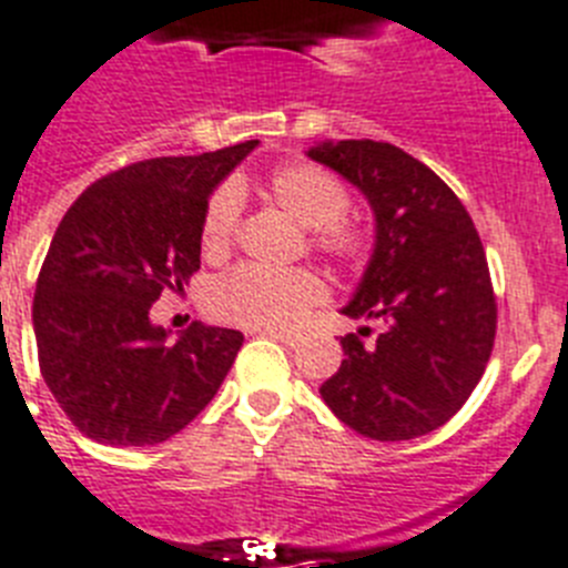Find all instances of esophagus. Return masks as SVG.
I'll list each match as a JSON object with an SVG mask.
<instances>
[{"mask_svg":"<svg viewBox=\"0 0 568 568\" xmlns=\"http://www.w3.org/2000/svg\"><path fill=\"white\" fill-rule=\"evenodd\" d=\"M264 336H273V339L284 342V345H290V348H295L298 342H302V334H293V331H261Z\"/></svg>","mask_w":568,"mask_h":568,"instance_id":"1","label":"esophagus"}]
</instances>
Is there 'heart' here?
I'll return each mask as SVG.
<instances>
[{
  "instance_id": "1",
  "label": "heart",
  "mask_w": 568,
  "mask_h": 568,
  "mask_svg": "<svg viewBox=\"0 0 568 568\" xmlns=\"http://www.w3.org/2000/svg\"><path fill=\"white\" fill-rule=\"evenodd\" d=\"M266 191L281 209L307 226L311 246L322 255L339 264H359L372 250V234L363 220L348 211V189L322 165L287 162L275 168L266 176ZM241 209V191L232 182H223L209 196L200 220V250L209 261H217L234 246ZM325 295L322 275L307 266L270 270L243 264L211 281L203 304L209 316L226 325L275 331L295 325L311 307L325 302Z\"/></svg>"
}]
</instances>
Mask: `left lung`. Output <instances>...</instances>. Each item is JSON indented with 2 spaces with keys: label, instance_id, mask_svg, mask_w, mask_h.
Returning a JSON list of instances; mask_svg holds the SVG:
<instances>
[{
  "label": "left lung",
  "instance_id": "1",
  "mask_svg": "<svg viewBox=\"0 0 568 568\" xmlns=\"http://www.w3.org/2000/svg\"><path fill=\"white\" fill-rule=\"evenodd\" d=\"M307 156L372 203L377 243L342 313L386 322L372 345L342 336L345 359L318 392L374 442L433 433L467 403L494 351L496 295L479 232L447 182L395 144L348 139Z\"/></svg>",
  "mask_w": 568,
  "mask_h": 568
}]
</instances>
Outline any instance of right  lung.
Here are the masks:
<instances>
[{
  "label": "right lung",
  "instance_id": "obj_1",
  "mask_svg": "<svg viewBox=\"0 0 568 568\" xmlns=\"http://www.w3.org/2000/svg\"><path fill=\"white\" fill-rule=\"evenodd\" d=\"M255 144L133 162L92 182L60 220L37 278V357L65 418L92 442L162 444L217 395L241 331L191 322L171 339L150 307L200 270L211 189Z\"/></svg>",
  "mask_w": 568,
  "mask_h": 568
}]
</instances>
